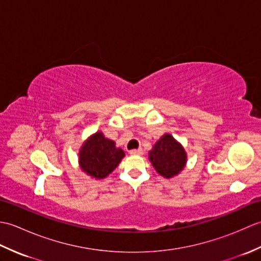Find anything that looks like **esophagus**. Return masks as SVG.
<instances>
[{"label": "esophagus", "mask_w": 261, "mask_h": 261, "mask_svg": "<svg viewBox=\"0 0 261 261\" xmlns=\"http://www.w3.org/2000/svg\"><path fill=\"white\" fill-rule=\"evenodd\" d=\"M143 153L142 149H134V150H130L131 156H141Z\"/></svg>", "instance_id": "1"}]
</instances>
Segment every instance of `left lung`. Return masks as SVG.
Wrapping results in <instances>:
<instances>
[{"label": "left lung", "mask_w": 261, "mask_h": 261, "mask_svg": "<svg viewBox=\"0 0 261 261\" xmlns=\"http://www.w3.org/2000/svg\"><path fill=\"white\" fill-rule=\"evenodd\" d=\"M148 158L157 173L165 178L180 174L187 163L185 148L170 134H165L154 143Z\"/></svg>", "instance_id": "8db88e82"}]
</instances>
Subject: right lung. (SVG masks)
<instances>
[{
	"instance_id": "right-lung-1",
	"label": "right lung",
	"mask_w": 261,
	"mask_h": 261,
	"mask_svg": "<svg viewBox=\"0 0 261 261\" xmlns=\"http://www.w3.org/2000/svg\"><path fill=\"white\" fill-rule=\"evenodd\" d=\"M124 156V151L116 147L113 140L105 138L102 131H97L81 146L79 165L87 176L103 179L118 167Z\"/></svg>"
}]
</instances>
